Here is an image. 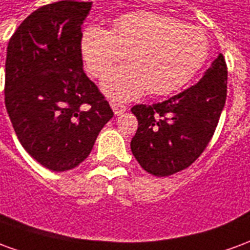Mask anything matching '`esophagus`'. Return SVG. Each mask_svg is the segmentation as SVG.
I'll return each instance as SVG.
<instances>
[{
  "mask_svg": "<svg viewBox=\"0 0 250 250\" xmlns=\"http://www.w3.org/2000/svg\"><path fill=\"white\" fill-rule=\"evenodd\" d=\"M111 108L114 109L115 115H122L123 112H125V109H127V105L123 103H120V102H111Z\"/></svg>",
  "mask_w": 250,
  "mask_h": 250,
  "instance_id": "34e87169",
  "label": "esophagus"
}]
</instances>
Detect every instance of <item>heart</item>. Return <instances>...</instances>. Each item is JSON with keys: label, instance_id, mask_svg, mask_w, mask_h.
<instances>
[{"label": "heart", "instance_id": "b5f03b06", "mask_svg": "<svg viewBox=\"0 0 250 250\" xmlns=\"http://www.w3.org/2000/svg\"><path fill=\"white\" fill-rule=\"evenodd\" d=\"M88 71L102 77L104 92L118 100H130L148 89L155 96L168 95L185 84L204 65L209 40L202 29L155 12L128 13L115 20L112 30L89 26L82 39Z\"/></svg>", "mask_w": 250, "mask_h": 250}]
</instances>
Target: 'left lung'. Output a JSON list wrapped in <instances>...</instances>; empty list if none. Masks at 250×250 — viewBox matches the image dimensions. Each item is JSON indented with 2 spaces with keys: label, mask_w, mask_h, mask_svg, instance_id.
I'll use <instances>...</instances> for the list:
<instances>
[{
  "label": "left lung",
  "mask_w": 250,
  "mask_h": 250,
  "mask_svg": "<svg viewBox=\"0 0 250 250\" xmlns=\"http://www.w3.org/2000/svg\"><path fill=\"white\" fill-rule=\"evenodd\" d=\"M226 82L228 66L220 53L195 85L161 103L131 108L138 119L131 151L147 173L167 177L204 152L225 105Z\"/></svg>",
  "instance_id": "8db88e82"
}]
</instances>
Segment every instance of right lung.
<instances>
[{
  "label": "right lung",
  "instance_id": "add662e5",
  "mask_svg": "<svg viewBox=\"0 0 250 250\" xmlns=\"http://www.w3.org/2000/svg\"><path fill=\"white\" fill-rule=\"evenodd\" d=\"M91 6L71 0L41 6L8 44L6 111L20 143L52 171L79 166L114 116L83 71L82 25Z\"/></svg>",
  "mask_w": 250,
  "mask_h": 250
}]
</instances>
